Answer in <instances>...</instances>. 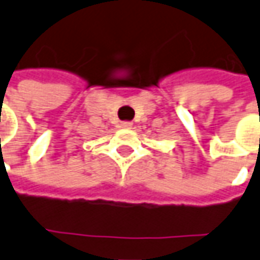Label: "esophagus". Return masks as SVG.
<instances>
[{"label":"esophagus","instance_id":"34e87169","mask_svg":"<svg viewBox=\"0 0 260 260\" xmlns=\"http://www.w3.org/2000/svg\"><path fill=\"white\" fill-rule=\"evenodd\" d=\"M132 122H128V121H126V122H122V124H121V128H124V129H131V128H132Z\"/></svg>","mask_w":260,"mask_h":260}]
</instances>
